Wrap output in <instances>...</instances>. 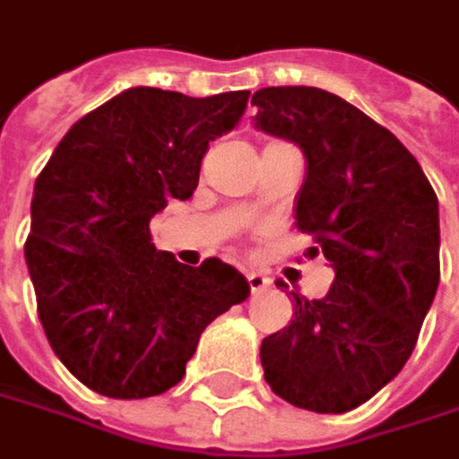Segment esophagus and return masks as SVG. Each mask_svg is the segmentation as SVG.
<instances>
[{"instance_id":"esophagus-1","label":"esophagus","mask_w":459,"mask_h":459,"mask_svg":"<svg viewBox=\"0 0 459 459\" xmlns=\"http://www.w3.org/2000/svg\"><path fill=\"white\" fill-rule=\"evenodd\" d=\"M247 282H250L252 293H263V290H267V288H270V282H273V280L267 278L265 273L250 270V273H247Z\"/></svg>"}]
</instances>
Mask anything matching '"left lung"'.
<instances>
[{
  "instance_id": "1",
  "label": "left lung",
  "mask_w": 459,
  "mask_h": 459,
  "mask_svg": "<svg viewBox=\"0 0 459 459\" xmlns=\"http://www.w3.org/2000/svg\"><path fill=\"white\" fill-rule=\"evenodd\" d=\"M257 128L306 153L295 227L336 270L325 298L295 295L293 321L263 338L270 389L341 414L407 364L439 285L437 194L402 141L343 98L306 85L252 95Z\"/></svg>"
}]
</instances>
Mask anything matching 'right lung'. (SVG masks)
Wrapping results in <instances>:
<instances>
[{"instance_id": "right-lung-1", "label": "right lung", "mask_w": 459, "mask_h": 459, "mask_svg": "<svg viewBox=\"0 0 459 459\" xmlns=\"http://www.w3.org/2000/svg\"><path fill=\"white\" fill-rule=\"evenodd\" d=\"M247 98L128 88L82 116L39 171L24 242L37 313L52 351L98 394L169 392L202 331L250 295L232 265H181L149 230L192 196L209 141L235 128Z\"/></svg>"}]
</instances>
